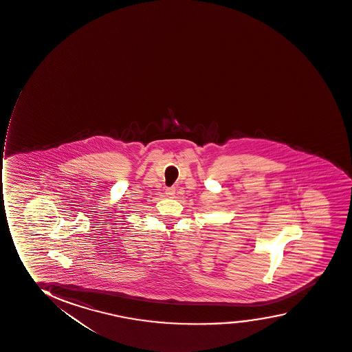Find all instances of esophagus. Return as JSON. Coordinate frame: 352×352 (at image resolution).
Wrapping results in <instances>:
<instances>
[{"label": "esophagus", "mask_w": 352, "mask_h": 352, "mask_svg": "<svg viewBox=\"0 0 352 352\" xmlns=\"http://www.w3.org/2000/svg\"><path fill=\"white\" fill-rule=\"evenodd\" d=\"M166 194L168 197H174L175 194H176V189L175 188H168V189H166Z\"/></svg>", "instance_id": "34e87169"}]
</instances>
